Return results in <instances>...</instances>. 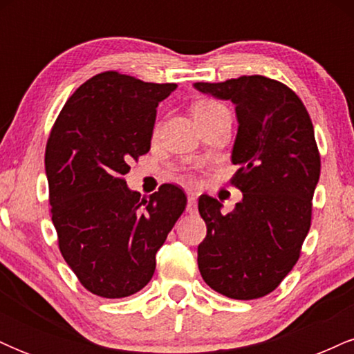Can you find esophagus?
I'll return each mask as SVG.
<instances>
[{"label": "esophagus", "instance_id": "obj_1", "mask_svg": "<svg viewBox=\"0 0 354 354\" xmlns=\"http://www.w3.org/2000/svg\"><path fill=\"white\" fill-rule=\"evenodd\" d=\"M196 208H198V203H196V194H188V205H186V211H188L189 214H194L196 213Z\"/></svg>", "mask_w": 354, "mask_h": 354}]
</instances>
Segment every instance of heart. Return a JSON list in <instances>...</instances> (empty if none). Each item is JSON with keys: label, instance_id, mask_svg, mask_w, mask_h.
<instances>
[{"label": "heart", "instance_id": "obj_1", "mask_svg": "<svg viewBox=\"0 0 354 354\" xmlns=\"http://www.w3.org/2000/svg\"><path fill=\"white\" fill-rule=\"evenodd\" d=\"M225 106L221 103L214 100H200L194 103L193 106V116L194 120L200 121V120H206V118L216 115L219 111H225Z\"/></svg>", "mask_w": 354, "mask_h": 354}]
</instances>
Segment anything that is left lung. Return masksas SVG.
Masks as SVG:
<instances>
[{
  "mask_svg": "<svg viewBox=\"0 0 354 354\" xmlns=\"http://www.w3.org/2000/svg\"><path fill=\"white\" fill-rule=\"evenodd\" d=\"M198 91L230 100L238 118L231 161L243 193L228 214L211 196L198 201L206 238L198 268L209 288L233 299L276 290L298 261L311 226L319 153L311 118L298 95L266 76L194 83Z\"/></svg>",
  "mask_w": 354,
  "mask_h": 354,
  "instance_id": "1",
  "label": "left lung"
}]
</instances>
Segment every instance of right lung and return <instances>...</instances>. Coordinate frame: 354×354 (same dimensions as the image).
<instances>
[{
	"label": "right lung",
	"mask_w": 354,
	"mask_h": 354,
	"mask_svg": "<svg viewBox=\"0 0 354 354\" xmlns=\"http://www.w3.org/2000/svg\"><path fill=\"white\" fill-rule=\"evenodd\" d=\"M174 89L100 73L73 93L48 138L44 168L59 251L101 298L131 296L149 283L158 250L186 208L178 186L141 200L123 178L149 151L156 108Z\"/></svg>",
	"instance_id": "right-lung-1"
}]
</instances>
